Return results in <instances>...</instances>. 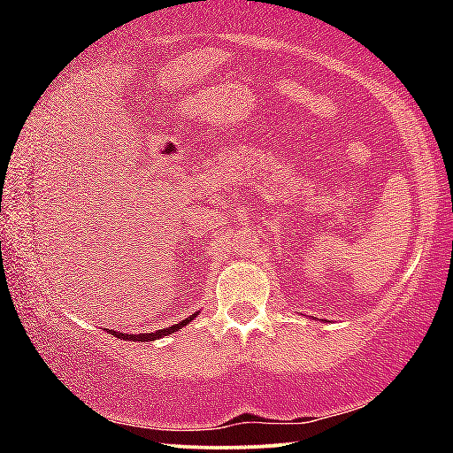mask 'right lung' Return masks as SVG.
I'll return each mask as SVG.
<instances>
[{"label": "right lung", "mask_w": 453, "mask_h": 453, "mask_svg": "<svg viewBox=\"0 0 453 453\" xmlns=\"http://www.w3.org/2000/svg\"><path fill=\"white\" fill-rule=\"evenodd\" d=\"M197 316V313H194V316H189L188 319L180 321V324H175L172 327H164V329H157V332H151V334H119V332H111V335L119 337V340H129V342H153V340H159V337H164L167 334H173L178 332V329H181L186 324H189L191 319H194Z\"/></svg>", "instance_id": "obj_1"}]
</instances>
